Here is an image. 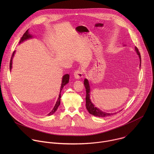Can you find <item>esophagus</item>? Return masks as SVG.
<instances>
[{"label":"esophagus","instance_id":"34e87169","mask_svg":"<svg viewBox=\"0 0 154 154\" xmlns=\"http://www.w3.org/2000/svg\"><path fill=\"white\" fill-rule=\"evenodd\" d=\"M74 76L76 79H80L83 77V73L80 70L78 69L74 72Z\"/></svg>","mask_w":154,"mask_h":154}]
</instances>
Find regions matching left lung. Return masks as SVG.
<instances>
[{"label":"left lung","mask_w":154,"mask_h":154,"mask_svg":"<svg viewBox=\"0 0 154 154\" xmlns=\"http://www.w3.org/2000/svg\"><path fill=\"white\" fill-rule=\"evenodd\" d=\"M135 49L137 54H138V55L139 57V58L140 60V63H141V55L138 51V49L137 47H135ZM84 85L85 87L86 93V99H86V107L87 110L88 111V112L91 115H92L93 116H98V117H106V116H111L112 115H115L116 113H106V112H104L100 110L99 108L96 107L95 105L92 103V102L90 99V86L89 82L86 79H85L84 80Z\"/></svg>","instance_id":"8db88e82"}]
</instances>
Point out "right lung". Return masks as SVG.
Wrapping results in <instances>:
<instances>
[{"label": "right lung", "mask_w": 154, "mask_h": 154, "mask_svg": "<svg viewBox=\"0 0 154 154\" xmlns=\"http://www.w3.org/2000/svg\"><path fill=\"white\" fill-rule=\"evenodd\" d=\"M32 35L31 34L29 33V30H27L25 33L23 35V37H22L20 38V40L19 41V44L24 42V41L27 40V39H29L30 38H32ZM14 53H15V51L13 52V54H12V56H11V60H10V70L11 71V69H12V60H13V57L14 55ZM69 74H65L63 76V78H62V82H61V88H60V93L59 94V97L58 98V100L54 107V108L52 109V111L48 115V116H51L52 115H53L56 111L57 109H58V107L59 106L60 104V98H61V90L63 88V87L64 85H66L68 82H69Z\"/></svg>", "instance_id": "1"}]
</instances>
